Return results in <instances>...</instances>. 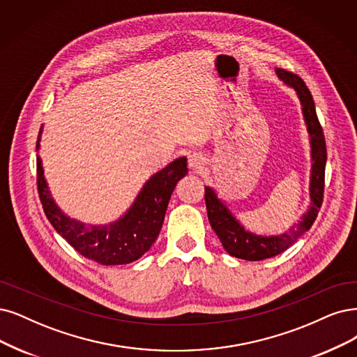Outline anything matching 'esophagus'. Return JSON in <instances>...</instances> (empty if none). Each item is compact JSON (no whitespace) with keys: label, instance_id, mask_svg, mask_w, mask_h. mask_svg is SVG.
I'll return each instance as SVG.
<instances>
[{"label":"esophagus","instance_id":"34e87169","mask_svg":"<svg viewBox=\"0 0 357 357\" xmlns=\"http://www.w3.org/2000/svg\"><path fill=\"white\" fill-rule=\"evenodd\" d=\"M188 163H190V167L192 169H200L204 165V160L200 154H191L188 158Z\"/></svg>","mask_w":357,"mask_h":357}]
</instances>
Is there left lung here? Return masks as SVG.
I'll list each match as a JSON object with an SVG mask.
<instances>
[{
	"mask_svg": "<svg viewBox=\"0 0 357 357\" xmlns=\"http://www.w3.org/2000/svg\"><path fill=\"white\" fill-rule=\"evenodd\" d=\"M276 75L281 81L294 88L297 97L301 104L303 117L307 126L310 137V155H312V174H310V206L307 212L301 216L298 223L289 228L288 232L281 235L263 236L248 232L241 223L236 220L228 206L223 203L216 195L215 190L206 187V207L208 222L213 231L219 236V240L227 252L238 259L257 261L263 259H269L282 253L289 245H293L300 236L307 232L313 222L318 216L319 208L324 200V187H325V165H326V145L324 130L316 116L314 101L309 88L303 82V79L297 75L287 72L284 69H276Z\"/></svg>",
	"mask_w": 357,
	"mask_h": 357,
	"instance_id": "8db88e82",
	"label": "left lung"
}]
</instances>
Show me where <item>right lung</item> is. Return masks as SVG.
I'll list each match as a JSON object with an SVG mask.
<instances>
[{
    "label": "right lung",
    "mask_w": 357,
    "mask_h": 357,
    "mask_svg": "<svg viewBox=\"0 0 357 357\" xmlns=\"http://www.w3.org/2000/svg\"><path fill=\"white\" fill-rule=\"evenodd\" d=\"M43 126L39 130V150ZM187 158L179 157L144 183L128 212L109 225H86L64 215L52 200L44 178L41 157L36 155V183L47 219L77 253L100 265H126L147 253L162 229L165 213L181 178L187 175Z\"/></svg>",
    "instance_id": "1"
}]
</instances>
